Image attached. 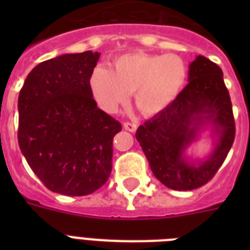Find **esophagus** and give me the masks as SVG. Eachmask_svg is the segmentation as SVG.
<instances>
[{
  "label": "esophagus",
  "mask_w": 250,
  "mask_h": 250,
  "mask_svg": "<svg viewBox=\"0 0 250 250\" xmlns=\"http://www.w3.org/2000/svg\"><path fill=\"white\" fill-rule=\"evenodd\" d=\"M123 127H125V129L129 131V132H135L137 128V125L136 123H131V122H125V123H123Z\"/></svg>",
  "instance_id": "esophagus-1"
}]
</instances>
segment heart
I'll use <instances>...</instances> for the list:
<instances>
[{
    "mask_svg": "<svg viewBox=\"0 0 250 250\" xmlns=\"http://www.w3.org/2000/svg\"><path fill=\"white\" fill-rule=\"evenodd\" d=\"M187 79V68L175 54L136 52L118 57L113 71L98 64L89 76L94 101L106 113H117L129 94L145 115H157L176 100Z\"/></svg>",
    "mask_w": 250,
    "mask_h": 250,
    "instance_id": "obj_1",
    "label": "heart"
}]
</instances>
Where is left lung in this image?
Segmentation results:
<instances>
[{
	"mask_svg": "<svg viewBox=\"0 0 250 250\" xmlns=\"http://www.w3.org/2000/svg\"><path fill=\"white\" fill-rule=\"evenodd\" d=\"M188 82L166 110L136 131L154 176L174 190L196 189L209 182L235 139L232 105L221 67L197 56L189 64ZM206 128L217 139L213 150L206 159L193 160L186 150Z\"/></svg>",
	"mask_w": 250,
	"mask_h": 250,
	"instance_id": "8db88e82",
	"label": "left lung"
}]
</instances>
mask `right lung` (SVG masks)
Masks as SVG:
<instances>
[{
    "label": "right lung",
    "mask_w": 250,
    "mask_h": 250,
    "mask_svg": "<svg viewBox=\"0 0 250 250\" xmlns=\"http://www.w3.org/2000/svg\"><path fill=\"white\" fill-rule=\"evenodd\" d=\"M100 53L62 54L29 72L18 98V143L48 189L93 193L111 172L113 137L121 123L98 109L89 76Z\"/></svg>",
    "instance_id": "obj_1"
}]
</instances>
